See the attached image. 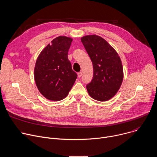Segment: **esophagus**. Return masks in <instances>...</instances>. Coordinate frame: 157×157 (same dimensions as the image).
<instances>
[{"label": "esophagus", "mask_w": 157, "mask_h": 157, "mask_svg": "<svg viewBox=\"0 0 157 157\" xmlns=\"http://www.w3.org/2000/svg\"><path fill=\"white\" fill-rule=\"evenodd\" d=\"M78 76L79 78H80L82 76V72H79V73H78Z\"/></svg>", "instance_id": "34e87169"}]
</instances>
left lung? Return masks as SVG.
Instances as JSON below:
<instances>
[{"label":"left lung","mask_w":157,"mask_h":157,"mask_svg":"<svg viewBox=\"0 0 157 157\" xmlns=\"http://www.w3.org/2000/svg\"><path fill=\"white\" fill-rule=\"evenodd\" d=\"M81 41L93 65V78L86 85L91 98L106 101L118 91L123 80L122 64L116 50L102 37L87 35Z\"/></svg>","instance_id":"obj_1"}]
</instances>
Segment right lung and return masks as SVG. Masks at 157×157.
<instances>
[{
    "label": "right lung",
    "mask_w": 157,
    "mask_h": 157,
    "mask_svg": "<svg viewBox=\"0 0 157 157\" xmlns=\"http://www.w3.org/2000/svg\"><path fill=\"white\" fill-rule=\"evenodd\" d=\"M73 40L64 36L53 40L39 55L35 66L36 85L47 99L58 101L68 96L76 78L68 58Z\"/></svg>",
    "instance_id": "obj_1"
}]
</instances>
